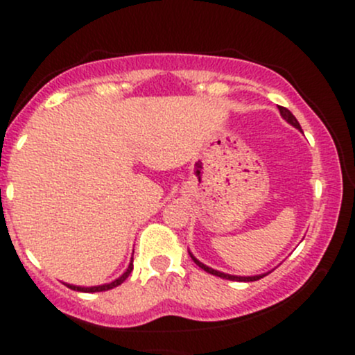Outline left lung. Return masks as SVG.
<instances>
[{
    "mask_svg": "<svg viewBox=\"0 0 355 355\" xmlns=\"http://www.w3.org/2000/svg\"><path fill=\"white\" fill-rule=\"evenodd\" d=\"M279 112H280V115H282L284 120L287 121V123H291L292 126H295L297 130H302V128H300V123H299V121H297V118H295V116L292 115V113H291V110H287V108H284V107H279ZM190 257H191V260H193V262L197 263L198 267L203 268V270H205V272H209V274H211V275H217V277H220V279H227V280H237V282H254V280H259V279H262V277H266V275H267V274H263V275H254V277H239V275L223 274V272L214 270V268L207 267L205 263H202L200 260H197V259H195V257L191 255V254H190Z\"/></svg>",
    "mask_w": 355,
    "mask_h": 355,
    "instance_id": "obj_1",
    "label": "left lung"
}]
</instances>
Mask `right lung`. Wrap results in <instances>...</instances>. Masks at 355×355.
I'll use <instances>...</instances> for the list:
<instances>
[{
    "instance_id": "right-lung-1",
    "label": "right lung",
    "mask_w": 355,
    "mask_h": 355,
    "mask_svg": "<svg viewBox=\"0 0 355 355\" xmlns=\"http://www.w3.org/2000/svg\"><path fill=\"white\" fill-rule=\"evenodd\" d=\"M132 270H133V259H132V262H130L128 268L123 272V275L118 277V279L113 280V282L105 284V285H95V287H78V285L67 284V287H70L71 291H78V292H105V291H110V288H113V287H118L120 284H123L125 280L128 279V275L132 274Z\"/></svg>"
}]
</instances>
